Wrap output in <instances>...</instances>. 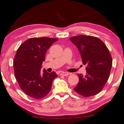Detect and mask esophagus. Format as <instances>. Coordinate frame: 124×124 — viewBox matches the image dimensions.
Returning <instances> with one entry per match:
<instances>
[{"instance_id":"34e87169","label":"esophagus","mask_w":124,"mask_h":124,"mask_svg":"<svg viewBox=\"0 0 124 124\" xmlns=\"http://www.w3.org/2000/svg\"><path fill=\"white\" fill-rule=\"evenodd\" d=\"M61 75H63V76H67V75H69V73L67 72H64V71H62L60 73Z\"/></svg>"}]
</instances>
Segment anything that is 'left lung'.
I'll return each mask as SVG.
<instances>
[{"label":"left lung","instance_id":"8db88e82","mask_svg":"<svg viewBox=\"0 0 124 124\" xmlns=\"http://www.w3.org/2000/svg\"><path fill=\"white\" fill-rule=\"evenodd\" d=\"M70 40L78 48L83 64L87 66V74H78L79 80L74 91L85 97L94 96L109 78L112 64L110 51L100 39L92 36L80 35Z\"/></svg>","mask_w":124,"mask_h":124}]
</instances>
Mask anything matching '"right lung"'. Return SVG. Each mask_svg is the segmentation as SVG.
Listing matches in <instances>:
<instances>
[{
  "label": "right lung",
  "mask_w": 124,
  "mask_h": 124,
  "mask_svg": "<svg viewBox=\"0 0 124 124\" xmlns=\"http://www.w3.org/2000/svg\"><path fill=\"white\" fill-rule=\"evenodd\" d=\"M58 39L33 37L21 45L13 61L16 80L22 90L36 99L45 97L51 90L54 79L58 77L55 71H41L45 54Z\"/></svg>",
  "instance_id": "1"
}]
</instances>
